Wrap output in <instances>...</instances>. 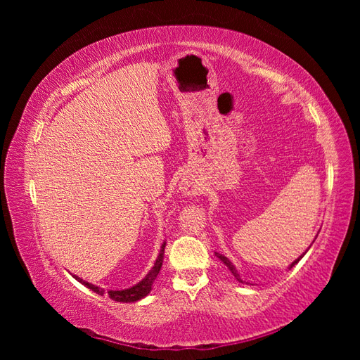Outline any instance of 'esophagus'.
<instances>
[{
	"instance_id": "esophagus-1",
	"label": "esophagus",
	"mask_w": 360,
	"mask_h": 360,
	"mask_svg": "<svg viewBox=\"0 0 360 360\" xmlns=\"http://www.w3.org/2000/svg\"><path fill=\"white\" fill-rule=\"evenodd\" d=\"M179 189L184 197H195L200 192V184L192 177H183L179 183Z\"/></svg>"
}]
</instances>
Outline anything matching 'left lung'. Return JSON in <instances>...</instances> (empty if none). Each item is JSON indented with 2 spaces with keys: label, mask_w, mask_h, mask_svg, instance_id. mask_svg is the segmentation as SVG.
I'll return each mask as SVG.
<instances>
[{
  "label": "left lung",
  "mask_w": 360,
  "mask_h": 360,
  "mask_svg": "<svg viewBox=\"0 0 360 360\" xmlns=\"http://www.w3.org/2000/svg\"><path fill=\"white\" fill-rule=\"evenodd\" d=\"M315 238H317V236H315ZM312 243H314V240H312ZM309 248H311V245H309ZM309 248H308V249H309ZM308 249H307V250H304V252H303V254H302V255H300L299 258H296V259H294V261H292V263H291V264L288 266V269H291V267H294V266H296V264L299 263V261H300V259L303 258V255L308 252ZM214 255H216L217 258H219V259L222 261V263H224V264H225V266L228 267V270H230V271H231V274L234 275V278H236V279H237L238 282H246V281H243V279H242V276H240V271H238V270H237V267H236V266H234V264L231 263V261H230V259H228V258H226L225 255H222V254H219V252H214ZM246 284H249V282H246Z\"/></svg>",
  "instance_id": "8db88e82"
}]
</instances>
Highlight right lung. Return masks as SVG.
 Masks as SVG:
<instances>
[{
  "label": "right lung",
  "instance_id": "right-lung-1",
  "mask_svg": "<svg viewBox=\"0 0 360 360\" xmlns=\"http://www.w3.org/2000/svg\"><path fill=\"white\" fill-rule=\"evenodd\" d=\"M165 246H167V242L163 240V243L160 246V250H159V254H158V258L155 261V266L148 270V274L143 279H141L138 284L129 287V288H124V290H108L106 291L105 288H102L99 285L90 284V282L81 279L79 276H76V275H72V276L78 282H81V284L85 285L86 288H90L96 294H99V296H105V294H106L108 297L115 300V302L134 303V302H138L141 299L147 297L148 294H150L151 287H153V282L158 278L159 271H160V267H162V263H163V254H165Z\"/></svg>",
  "mask_w": 360,
  "mask_h": 360
}]
</instances>
